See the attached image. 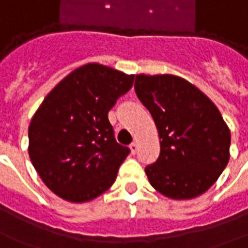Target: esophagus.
I'll return each instance as SVG.
<instances>
[{
    "label": "esophagus",
    "mask_w": 248,
    "mask_h": 248,
    "mask_svg": "<svg viewBox=\"0 0 248 248\" xmlns=\"http://www.w3.org/2000/svg\"><path fill=\"white\" fill-rule=\"evenodd\" d=\"M137 150H138V145H137L136 142H133V143L130 145V152H131V154H136Z\"/></svg>",
    "instance_id": "34e87169"
}]
</instances>
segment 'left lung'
<instances>
[{"mask_svg": "<svg viewBox=\"0 0 248 248\" xmlns=\"http://www.w3.org/2000/svg\"><path fill=\"white\" fill-rule=\"evenodd\" d=\"M134 88L160 137V157L145 168L149 183L173 200L207 192L230 160L231 133L219 108L176 75L140 74Z\"/></svg>", "mask_w": 248, "mask_h": 248, "instance_id": "8db88e82", "label": "left lung"}]
</instances>
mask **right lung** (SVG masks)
<instances>
[{
    "label": "right lung",
    "instance_id": "right-lung-1",
    "mask_svg": "<svg viewBox=\"0 0 248 248\" xmlns=\"http://www.w3.org/2000/svg\"><path fill=\"white\" fill-rule=\"evenodd\" d=\"M134 75L88 63L59 82L31 121L29 157L49 189L71 202L94 200L115 181L130 149L119 145L108 111Z\"/></svg>",
    "mask_w": 248,
    "mask_h": 248
}]
</instances>
